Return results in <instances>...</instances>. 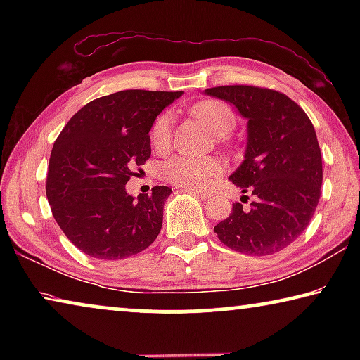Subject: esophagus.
<instances>
[{
	"label": "esophagus",
	"instance_id": "esophagus-1",
	"mask_svg": "<svg viewBox=\"0 0 360 360\" xmlns=\"http://www.w3.org/2000/svg\"><path fill=\"white\" fill-rule=\"evenodd\" d=\"M188 191H192L195 195H198L200 198H203V200H208L210 198V192H206V191H200V188H188Z\"/></svg>",
	"mask_w": 360,
	"mask_h": 360
}]
</instances>
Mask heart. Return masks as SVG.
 I'll return each mask as SVG.
<instances>
[{"label": "heart", "mask_w": 360, "mask_h": 360, "mask_svg": "<svg viewBox=\"0 0 360 360\" xmlns=\"http://www.w3.org/2000/svg\"><path fill=\"white\" fill-rule=\"evenodd\" d=\"M193 114L219 136H225L233 130L235 114L222 101L206 100L192 108ZM173 125V112H162L150 129V143L157 150H165L169 146ZM222 173V165L214 158L176 155L165 163L163 176L179 187H205L208 182Z\"/></svg>", "instance_id": "b5f03b06"}]
</instances>
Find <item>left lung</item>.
Instances as JSON below:
<instances>
[{
    "instance_id": "1",
    "label": "left lung",
    "mask_w": 360,
    "mask_h": 360,
    "mask_svg": "<svg viewBox=\"0 0 360 360\" xmlns=\"http://www.w3.org/2000/svg\"><path fill=\"white\" fill-rule=\"evenodd\" d=\"M205 94L233 105L248 120L245 160L229 179L252 202L249 208L233 203L214 227L217 238L248 255L281 251L308 227L321 197L322 158L311 120L276 90L224 85Z\"/></svg>"
}]
</instances>
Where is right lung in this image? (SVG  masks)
<instances>
[{"instance_id":"1","label":"right lung","mask_w":360,"mask_h":360,"mask_svg":"<svg viewBox=\"0 0 360 360\" xmlns=\"http://www.w3.org/2000/svg\"><path fill=\"white\" fill-rule=\"evenodd\" d=\"M182 92L122 90L90 101L53 143L46 195L68 240L84 254L120 260L155 241L172 188L127 193L133 168L150 157L157 115Z\"/></svg>"}]
</instances>
